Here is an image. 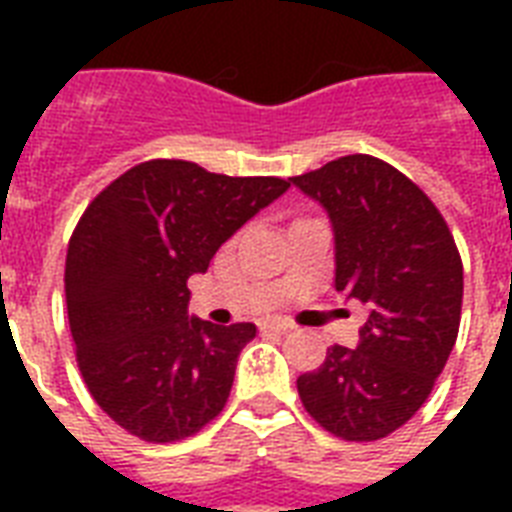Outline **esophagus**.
Returning a JSON list of instances; mask_svg holds the SVG:
<instances>
[{
  "label": "esophagus",
  "instance_id": "esophagus-1",
  "mask_svg": "<svg viewBox=\"0 0 512 512\" xmlns=\"http://www.w3.org/2000/svg\"><path fill=\"white\" fill-rule=\"evenodd\" d=\"M260 332H265V335H284V332H289V324L287 321H263Z\"/></svg>",
  "mask_w": 512,
  "mask_h": 512
}]
</instances>
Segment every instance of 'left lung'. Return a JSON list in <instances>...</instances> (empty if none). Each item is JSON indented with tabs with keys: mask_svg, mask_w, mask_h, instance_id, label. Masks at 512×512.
Masks as SVG:
<instances>
[{
	"mask_svg": "<svg viewBox=\"0 0 512 512\" xmlns=\"http://www.w3.org/2000/svg\"><path fill=\"white\" fill-rule=\"evenodd\" d=\"M289 180L329 212L337 292L369 311L356 348H327L297 393L332 436L380 441L444 372L460 332L462 257L428 193L377 156H340Z\"/></svg>",
	"mask_w": 512,
	"mask_h": 512,
	"instance_id": "8db88e82",
	"label": "left lung"
}]
</instances>
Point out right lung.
Wrapping results in <instances>:
<instances>
[{"label": "right lung", "instance_id": "right-lung-1", "mask_svg": "<svg viewBox=\"0 0 512 512\" xmlns=\"http://www.w3.org/2000/svg\"><path fill=\"white\" fill-rule=\"evenodd\" d=\"M287 188L151 159L87 204L68 241V324L84 385L119 428L172 444L223 412L257 327L188 319V279Z\"/></svg>", "mask_w": 512, "mask_h": 512}]
</instances>
